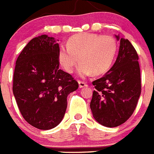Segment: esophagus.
Listing matches in <instances>:
<instances>
[{"label": "esophagus", "mask_w": 154, "mask_h": 154, "mask_svg": "<svg viewBox=\"0 0 154 154\" xmlns=\"http://www.w3.org/2000/svg\"><path fill=\"white\" fill-rule=\"evenodd\" d=\"M78 84H79V87L80 88H85V87H87L88 86V84H87L86 82H85V81H78Z\"/></svg>", "instance_id": "34e87169"}]
</instances>
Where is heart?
Returning a JSON list of instances; mask_svg holds the SVG:
<instances>
[{"instance_id": "1", "label": "heart", "mask_w": 154, "mask_h": 154, "mask_svg": "<svg viewBox=\"0 0 154 154\" xmlns=\"http://www.w3.org/2000/svg\"><path fill=\"white\" fill-rule=\"evenodd\" d=\"M66 45L59 47V63L66 72L72 73L80 61L78 73L81 77L105 73L112 66L117 51L116 39L112 35L95 33L73 35Z\"/></svg>"}]
</instances>
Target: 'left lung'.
Segmentation results:
<instances>
[{"label":"left lung","instance_id":"left-lung-1","mask_svg":"<svg viewBox=\"0 0 154 154\" xmlns=\"http://www.w3.org/2000/svg\"><path fill=\"white\" fill-rule=\"evenodd\" d=\"M116 63L104 77L93 81L90 107L93 117L101 125L116 127L129 119L141 93L138 54L128 39L119 38Z\"/></svg>","mask_w":154,"mask_h":154}]
</instances>
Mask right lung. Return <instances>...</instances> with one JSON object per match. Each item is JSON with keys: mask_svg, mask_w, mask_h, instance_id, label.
Wrapping results in <instances>:
<instances>
[{"mask_svg": "<svg viewBox=\"0 0 154 154\" xmlns=\"http://www.w3.org/2000/svg\"><path fill=\"white\" fill-rule=\"evenodd\" d=\"M59 40L47 35L32 38L16 60L13 94L28 123L42 130L51 129L63 119L68 94L78 83L59 69Z\"/></svg>", "mask_w": 154, "mask_h": 154, "instance_id": "1", "label": "right lung"}]
</instances>
